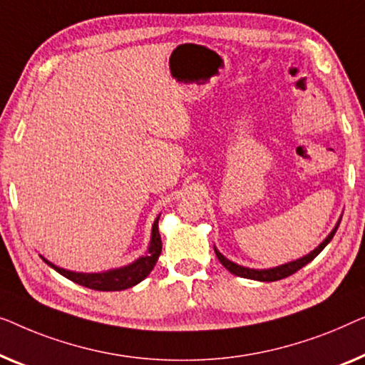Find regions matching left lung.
<instances>
[{
  "mask_svg": "<svg viewBox=\"0 0 365 365\" xmlns=\"http://www.w3.org/2000/svg\"><path fill=\"white\" fill-rule=\"evenodd\" d=\"M341 218L337 220L336 227L332 228V232L326 236V240L322 241L319 246H316V248L312 250L311 253H307L306 256H302V258H299V259L289 261V263L274 266V268H268V269L246 268V266L236 264V263H233V261H230L228 258H225V256L220 253L217 248H215V253H217V258L220 259V263H222L225 268H227L230 273L235 274V276H240V278H246V279H255V281H278V279H283V278H287V276L294 274L297 269L302 268V266H306L307 263H311V261L314 259L316 256L319 255L321 251L326 248V245L332 240V236L336 235L337 228H339V223H341Z\"/></svg>",
  "mask_w": 365,
  "mask_h": 365,
  "instance_id": "1",
  "label": "left lung"
}]
</instances>
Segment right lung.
Segmentation results:
<instances>
[{
	"label": "right lung",
	"instance_id": "add662e5",
	"mask_svg": "<svg viewBox=\"0 0 365 365\" xmlns=\"http://www.w3.org/2000/svg\"><path fill=\"white\" fill-rule=\"evenodd\" d=\"M158 218L160 215L155 218V222L152 225V236H150V245H148V250L145 255H142L140 258H137L135 261H132L130 264L120 266V268H114V269H107V271H101V273H78V271H69L64 268H59L43 258L46 261V264H49L51 268L58 271L59 274H63L64 278H68L73 281L76 284H81L84 287H89V289H96V291H122V289H129V287L135 286L147 278L150 274V271L155 266L158 256L162 253V240H160V233H158Z\"/></svg>",
	"mask_w": 365,
	"mask_h": 365
}]
</instances>
